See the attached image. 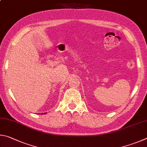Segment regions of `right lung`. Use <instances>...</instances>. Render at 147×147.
<instances>
[{
	"label": "right lung",
	"mask_w": 147,
	"mask_h": 147,
	"mask_svg": "<svg viewBox=\"0 0 147 147\" xmlns=\"http://www.w3.org/2000/svg\"><path fill=\"white\" fill-rule=\"evenodd\" d=\"M46 114V113H45V114Z\"/></svg>",
	"instance_id": "obj_1"
}]
</instances>
